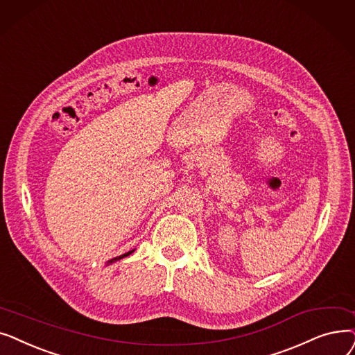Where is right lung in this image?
I'll return each instance as SVG.
<instances>
[{
	"label": "right lung",
	"instance_id": "right-lung-1",
	"mask_svg": "<svg viewBox=\"0 0 355 355\" xmlns=\"http://www.w3.org/2000/svg\"><path fill=\"white\" fill-rule=\"evenodd\" d=\"M131 252H134V250H131V251H128V252H125V254H123V256H118V257H114V259H111V260H108V263H114V261H118V260H121V259H124V257H127V256H130Z\"/></svg>",
	"mask_w": 355,
	"mask_h": 355
}]
</instances>
